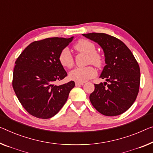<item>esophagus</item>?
<instances>
[{
  "label": "esophagus",
  "mask_w": 153,
  "mask_h": 153,
  "mask_svg": "<svg viewBox=\"0 0 153 153\" xmlns=\"http://www.w3.org/2000/svg\"><path fill=\"white\" fill-rule=\"evenodd\" d=\"M84 82H76V85L79 86V85H83Z\"/></svg>",
  "instance_id": "1"
}]
</instances>
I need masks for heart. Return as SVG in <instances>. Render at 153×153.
<instances>
[{
	"instance_id": "obj_1",
	"label": "heart",
	"mask_w": 153,
	"mask_h": 153,
	"mask_svg": "<svg viewBox=\"0 0 153 153\" xmlns=\"http://www.w3.org/2000/svg\"><path fill=\"white\" fill-rule=\"evenodd\" d=\"M74 48L77 51L88 55V62L96 67H100L102 64L101 55L97 53L96 47L94 43L86 39H81L77 41L74 45ZM59 62L66 68H71L74 64V57L68 48H65L59 55ZM96 75V71L91 66L85 67H77L71 71L69 74V79L72 80L84 82L92 78Z\"/></svg>"
}]
</instances>
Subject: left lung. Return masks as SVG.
<instances>
[{"label":"left lung","mask_w":153,"mask_h":153,"mask_svg":"<svg viewBox=\"0 0 153 153\" xmlns=\"http://www.w3.org/2000/svg\"><path fill=\"white\" fill-rule=\"evenodd\" d=\"M103 49L105 63L100 77L106 82L95 84L89 96L96 110L106 116L119 115L131 107L137 96L140 69L136 59L122 41L103 33L82 34Z\"/></svg>","instance_id":"8db88e82"}]
</instances>
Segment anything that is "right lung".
<instances>
[{"label":"right lung","mask_w":153,"mask_h":153,"mask_svg":"<svg viewBox=\"0 0 153 153\" xmlns=\"http://www.w3.org/2000/svg\"><path fill=\"white\" fill-rule=\"evenodd\" d=\"M70 38H49L29 45L16 61L12 86L18 100L30 115L49 119L67 102L74 81L56 85L67 76L59 62V55Z\"/></svg>","instance_id":"add662e5"}]
</instances>
